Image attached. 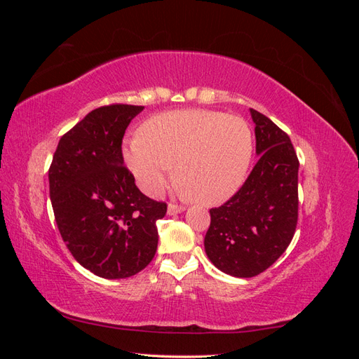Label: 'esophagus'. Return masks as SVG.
<instances>
[{
  "label": "esophagus",
  "instance_id": "esophagus-1",
  "mask_svg": "<svg viewBox=\"0 0 359 359\" xmlns=\"http://www.w3.org/2000/svg\"><path fill=\"white\" fill-rule=\"evenodd\" d=\"M184 210V206H178V205H175V203H169L168 205V214L169 215H175V214H180V212H182Z\"/></svg>",
  "mask_w": 359,
  "mask_h": 359
}]
</instances>
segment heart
Returning a JSON list of instances; mask_svg holds the SVG:
<instances>
[{"mask_svg": "<svg viewBox=\"0 0 359 359\" xmlns=\"http://www.w3.org/2000/svg\"><path fill=\"white\" fill-rule=\"evenodd\" d=\"M252 128L240 116L182 109L148 118L127 139L123 158L137 186L160 196L175 165L180 191L203 205H220L243 187L253 158Z\"/></svg>", "mask_w": 359, "mask_h": 359, "instance_id": "heart-1", "label": "heart"}]
</instances>
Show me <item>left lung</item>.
<instances>
[{
	"instance_id": "left-lung-1",
	"label": "left lung",
	"mask_w": 359,
	"mask_h": 359,
	"mask_svg": "<svg viewBox=\"0 0 359 359\" xmlns=\"http://www.w3.org/2000/svg\"><path fill=\"white\" fill-rule=\"evenodd\" d=\"M259 160L244 186L210 210L205 252L214 266L250 278L285 253L298 220L299 161L289 136L269 118L250 109Z\"/></svg>"
}]
</instances>
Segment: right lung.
<instances>
[{"label": "right lung", "instance_id": "right-lung-1", "mask_svg": "<svg viewBox=\"0 0 359 359\" xmlns=\"http://www.w3.org/2000/svg\"><path fill=\"white\" fill-rule=\"evenodd\" d=\"M144 106L91 111L57 147L49 193L60 233L73 257L103 278H127L153 260L156 222L168 206L147 198L124 166L126 128Z\"/></svg>", "mask_w": 359, "mask_h": 359}]
</instances>
